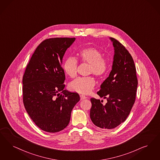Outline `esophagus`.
<instances>
[{
  "label": "esophagus",
  "instance_id": "1",
  "mask_svg": "<svg viewBox=\"0 0 160 160\" xmlns=\"http://www.w3.org/2000/svg\"><path fill=\"white\" fill-rule=\"evenodd\" d=\"M80 96V99H81V100H84V99H85L88 98V97H86V96H85L84 95H81Z\"/></svg>",
  "mask_w": 160,
  "mask_h": 160
}]
</instances>
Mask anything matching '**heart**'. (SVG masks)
<instances>
[{
  "instance_id": "b5f03b06",
  "label": "heart",
  "mask_w": 160,
  "mask_h": 160,
  "mask_svg": "<svg viewBox=\"0 0 160 160\" xmlns=\"http://www.w3.org/2000/svg\"><path fill=\"white\" fill-rule=\"evenodd\" d=\"M78 57L83 62L90 64L89 74H93L96 76H103L108 71V64L103 59L102 53L95 48L90 47L80 50ZM78 61L76 58L68 57L63 64L65 73L69 77L73 78L77 75ZM95 80L93 77H78L69 84V89L72 92L79 93L88 94L93 89Z\"/></svg>"
}]
</instances>
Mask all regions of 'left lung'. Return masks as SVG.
I'll return each mask as SVG.
<instances>
[{"mask_svg":"<svg viewBox=\"0 0 160 160\" xmlns=\"http://www.w3.org/2000/svg\"><path fill=\"white\" fill-rule=\"evenodd\" d=\"M114 55L112 70L97 94L107 102L91 98L90 117L98 128L112 129L124 122L134 104L138 87L136 67L126 48L112 38Z\"/></svg>","mask_w":160,"mask_h":160,"instance_id":"obj_1","label":"left lung"}]
</instances>
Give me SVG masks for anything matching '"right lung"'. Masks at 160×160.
<instances>
[{"mask_svg":"<svg viewBox=\"0 0 160 160\" xmlns=\"http://www.w3.org/2000/svg\"><path fill=\"white\" fill-rule=\"evenodd\" d=\"M75 40L56 38L43 41L23 76L25 108L34 122L47 132L56 133L66 128L72 109L80 101L77 93L64 90L65 76L61 67L65 52Z\"/></svg>","mask_w":160,"mask_h":160,"instance_id":"add662e5","label":"right lung"}]
</instances>
